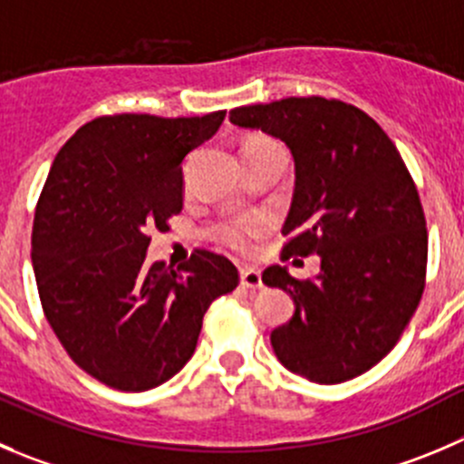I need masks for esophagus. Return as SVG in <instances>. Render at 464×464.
Returning <instances> with one entry per match:
<instances>
[{
    "label": "esophagus",
    "instance_id": "34e87169",
    "mask_svg": "<svg viewBox=\"0 0 464 464\" xmlns=\"http://www.w3.org/2000/svg\"><path fill=\"white\" fill-rule=\"evenodd\" d=\"M241 286H246L250 291L262 289V273L257 268H241Z\"/></svg>",
    "mask_w": 464,
    "mask_h": 464
}]
</instances>
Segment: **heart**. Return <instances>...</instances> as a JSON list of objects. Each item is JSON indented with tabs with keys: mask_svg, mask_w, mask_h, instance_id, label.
Instances as JSON below:
<instances>
[{
	"mask_svg": "<svg viewBox=\"0 0 464 464\" xmlns=\"http://www.w3.org/2000/svg\"><path fill=\"white\" fill-rule=\"evenodd\" d=\"M262 143H271L266 139H259L248 143L246 148L250 145H262ZM264 232V220L259 218H235V220H227V223L220 225L216 229V239H218L220 246L229 248L232 253H239V255H248L253 253L255 248V241L257 237Z\"/></svg>",
	"mask_w": 464,
	"mask_h": 464,
	"instance_id": "1",
	"label": "heart"
}]
</instances>
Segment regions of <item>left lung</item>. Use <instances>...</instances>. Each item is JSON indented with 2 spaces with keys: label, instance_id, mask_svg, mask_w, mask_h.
I'll list each match as a JSON object with an SVG mask.
<instances>
[{
  "label": "left lung",
  "instance_id": "8db88e82",
  "mask_svg": "<svg viewBox=\"0 0 464 464\" xmlns=\"http://www.w3.org/2000/svg\"><path fill=\"white\" fill-rule=\"evenodd\" d=\"M229 122L291 150L282 262L321 257L319 276L305 280L264 271V285L289 291L295 305L271 333L277 360L324 385L369 372L396 346L426 286V216L399 150L362 109L319 95L232 109Z\"/></svg>",
  "mask_w": 464,
  "mask_h": 464
}]
</instances>
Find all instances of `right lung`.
<instances>
[{
    "mask_svg": "<svg viewBox=\"0 0 464 464\" xmlns=\"http://www.w3.org/2000/svg\"><path fill=\"white\" fill-rule=\"evenodd\" d=\"M223 118L100 116L52 163L31 232L38 295L70 360L113 390L173 378L191 360L211 303L239 285L235 264L205 248L178 271L145 264L148 229H169L182 211L184 157Z\"/></svg>",
    "mask_w": 464,
    "mask_h": 464,
    "instance_id": "obj_1",
    "label": "right lung"
}]
</instances>
